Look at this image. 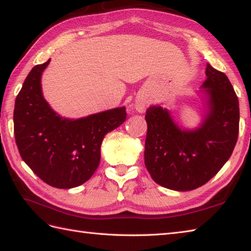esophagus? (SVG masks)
Listing matches in <instances>:
<instances>
[{
	"label": "esophagus",
	"mask_w": 251,
	"mask_h": 251,
	"mask_svg": "<svg viewBox=\"0 0 251 251\" xmlns=\"http://www.w3.org/2000/svg\"><path fill=\"white\" fill-rule=\"evenodd\" d=\"M148 106V101L145 98H140L136 101V110L138 112H145Z\"/></svg>",
	"instance_id": "34e87169"
}]
</instances>
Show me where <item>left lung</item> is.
<instances>
[{
  "mask_svg": "<svg viewBox=\"0 0 251 251\" xmlns=\"http://www.w3.org/2000/svg\"><path fill=\"white\" fill-rule=\"evenodd\" d=\"M202 87L209 95V112L194 131L182 130L167 110L150 106L145 164L152 179L176 191H191L208 182L232 155L239 130V105L231 82L209 63Z\"/></svg>",
  "mask_w": 251,
  "mask_h": 251,
  "instance_id": "1",
  "label": "left lung"
}]
</instances>
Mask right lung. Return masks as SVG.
<instances>
[{
	"label": "right lung",
	"mask_w": 251,
	"mask_h": 251,
	"mask_svg": "<svg viewBox=\"0 0 251 251\" xmlns=\"http://www.w3.org/2000/svg\"><path fill=\"white\" fill-rule=\"evenodd\" d=\"M50 61L35 66L25 79L15 101L14 134L21 158L37 177L54 188L71 189L94 175L103 138L126 121V110L62 119L42 95L41 75Z\"/></svg>",
	"instance_id": "add662e5"
}]
</instances>
